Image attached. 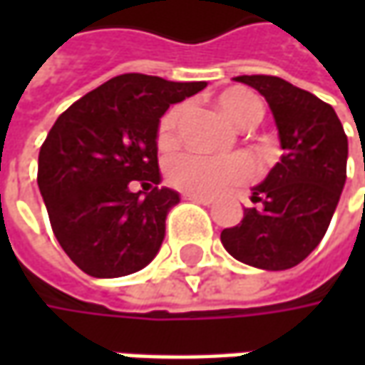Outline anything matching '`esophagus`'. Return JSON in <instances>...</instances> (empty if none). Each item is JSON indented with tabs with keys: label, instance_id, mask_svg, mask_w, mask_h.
Instances as JSON below:
<instances>
[{
	"label": "esophagus",
	"instance_id": "34e87169",
	"mask_svg": "<svg viewBox=\"0 0 365 365\" xmlns=\"http://www.w3.org/2000/svg\"><path fill=\"white\" fill-rule=\"evenodd\" d=\"M182 199H187V201H192V203L211 205V199H207V197H199V195H189V192H185V195H182Z\"/></svg>",
	"mask_w": 365,
	"mask_h": 365
}]
</instances>
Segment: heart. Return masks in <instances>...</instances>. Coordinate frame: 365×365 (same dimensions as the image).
I'll return each mask as SVG.
<instances>
[{"label": "heart", "instance_id": "heart-1", "mask_svg": "<svg viewBox=\"0 0 365 365\" xmlns=\"http://www.w3.org/2000/svg\"><path fill=\"white\" fill-rule=\"evenodd\" d=\"M223 113L237 125H252L262 118V101L244 87H230L217 97ZM182 118V106H173L164 111L156 128V142L160 148H173L176 144L178 121ZM254 176V164L245 156L215 158L195 152H185L168 158L164 164V178L170 187L199 195L215 197L225 190L240 187Z\"/></svg>", "mask_w": 365, "mask_h": 365}]
</instances>
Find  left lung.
Instances as JSON below:
<instances>
[{"label": "left lung", "instance_id": "obj_1", "mask_svg": "<svg viewBox=\"0 0 365 365\" xmlns=\"http://www.w3.org/2000/svg\"><path fill=\"white\" fill-rule=\"evenodd\" d=\"M272 109L282 158L254 189L244 219L221 232L233 258L262 270L301 264L329 227L347 176V135L335 109L270 75H242Z\"/></svg>", "mask_w": 365, "mask_h": 365}]
</instances>
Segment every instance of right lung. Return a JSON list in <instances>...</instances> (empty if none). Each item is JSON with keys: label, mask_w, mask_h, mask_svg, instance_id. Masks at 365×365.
Returning a JSON list of instances; mask_svg holds the SVG:
<instances>
[{"label": "right lung", "mask_w": 365, "mask_h": 365, "mask_svg": "<svg viewBox=\"0 0 365 365\" xmlns=\"http://www.w3.org/2000/svg\"><path fill=\"white\" fill-rule=\"evenodd\" d=\"M207 87L125 73L58 115L38 154V187L66 256L95 278L142 270L160 250L178 195L158 189L156 128ZM140 184L142 191L131 187Z\"/></svg>", "instance_id": "right-lung-1"}]
</instances>
